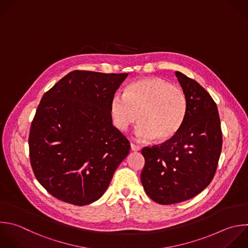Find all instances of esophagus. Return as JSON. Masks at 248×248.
Listing matches in <instances>:
<instances>
[{"label": "esophagus", "instance_id": "1", "mask_svg": "<svg viewBox=\"0 0 248 248\" xmlns=\"http://www.w3.org/2000/svg\"><path fill=\"white\" fill-rule=\"evenodd\" d=\"M131 149H132L133 151H139V150H140V145H137V144H135V143H131Z\"/></svg>", "mask_w": 248, "mask_h": 248}]
</instances>
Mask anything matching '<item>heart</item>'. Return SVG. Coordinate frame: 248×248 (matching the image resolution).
<instances>
[{"mask_svg":"<svg viewBox=\"0 0 248 248\" xmlns=\"http://www.w3.org/2000/svg\"><path fill=\"white\" fill-rule=\"evenodd\" d=\"M111 116L122 132L140 120L136 137L140 141L154 138L158 141L172 139L181 129L188 112L183 90L160 78L138 79L130 83L124 95L115 94L110 105Z\"/></svg>","mask_w":248,"mask_h":248,"instance_id":"1","label":"heart"}]
</instances>
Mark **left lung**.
<instances>
[{"label": "left lung", "instance_id": "obj_1", "mask_svg": "<svg viewBox=\"0 0 248 248\" xmlns=\"http://www.w3.org/2000/svg\"><path fill=\"white\" fill-rule=\"evenodd\" d=\"M175 76L188 101L184 124L172 139L141 149L142 186L161 204L181 202L201 193L215 174L222 149L215 102L196 80L180 72Z\"/></svg>", "mask_w": 248, "mask_h": 248}]
</instances>
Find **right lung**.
I'll use <instances>...</instances> for the list:
<instances>
[{"instance_id":"obj_1","label":"right lung","mask_w":248,"mask_h":248,"mask_svg":"<svg viewBox=\"0 0 248 248\" xmlns=\"http://www.w3.org/2000/svg\"><path fill=\"white\" fill-rule=\"evenodd\" d=\"M128 74L74 71L42 98L31 124L34 174L56 199L75 205L100 199L130 151L112 125L110 105Z\"/></svg>"}]
</instances>
